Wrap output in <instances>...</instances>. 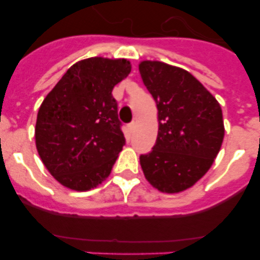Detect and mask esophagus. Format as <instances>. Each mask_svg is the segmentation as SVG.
<instances>
[{"label":"esophagus","instance_id":"1","mask_svg":"<svg viewBox=\"0 0 260 260\" xmlns=\"http://www.w3.org/2000/svg\"><path fill=\"white\" fill-rule=\"evenodd\" d=\"M135 126H137V123H135L134 121H133L132 123H128V130H130V132H133V130H134V128H135Z\"/></svg>","mask_w":260,"mask_h":260}]
</instances>
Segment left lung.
<instances>
[{
    "instance_id": "left-lung-1",
    "label": "left lung",
    "mask_w": 260,
    "mask_h": 260,
    "mask_svg": "<svg viewBox=\"0 0 260 260\" xmlns=\"http://www.w3.org/2000/svg\"><path fill=\"white\" fill-rule=\"evenodd\" d=\"M139 73L157 107L152 151L139 157L144 177L158 191L187 190L207 173L221 148L219 102L189 71L161 61H142Z\"/></svg>"
}]
</instances>
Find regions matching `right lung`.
Listing matches in <instances>:
<instances>
[{"label":"right lung","mask_w":260,"mask_h":260,"mask_svg":"<svg viewBox=\"0 0 260 260\" xmlns=\"http://www.w3.org/2000/svg\"><path fill=\"white\" fill-rule=\"evenodd\" d=\"M132 71L126 58L91 57L71 66L41 103L36 150L62 186L87 191L108 178L125 137L112 96Z\"/></svg>","instance_id":"right-lung-1"}]
</instances>
